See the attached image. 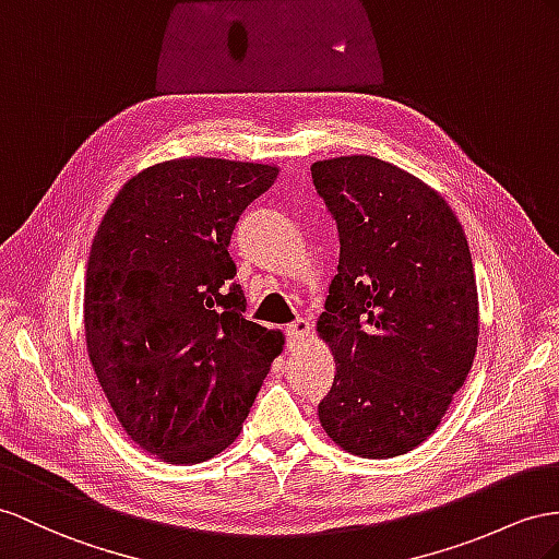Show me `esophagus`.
<instances>
[{"instance_id":"34e87169","label":"esophagus","mask_w":559,"mask_h":559,"mask_svg":"<svg viewBox=\"0 0 559 559\" xmlns=\"http://www.w3.org/2000/svg\"><path fill=\"white\" fill-rule=\"evenodd\" d=\"M288 340L293 342V345H299V342H305L309 337V323L305 319H297L295 323L288 325Z\"/></svg>"}]
</instances>
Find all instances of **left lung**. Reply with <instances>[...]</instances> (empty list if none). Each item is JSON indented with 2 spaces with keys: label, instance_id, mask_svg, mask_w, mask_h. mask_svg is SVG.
Listing matches in <instances>:
<instances>
[{
  "label": "left lung",
  "instance_id": "obj_1",
  "mask_svg": "<svg viewBox=\"0 0 559 559\" xmlns=\"http://www.w3.org/2000/svg\"><path fill=\"white\" fill-rule=\"evenodd\" d=\"M311 179L340 234L317 321L337 373L319 420L347 453L404 455L439 427L477 354L465 231L432 186L380 157L317 160Z\"/></svg>",
  "mask_w": 559,
  "mask_h": 559
}]
</instances>
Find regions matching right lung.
<instances>
[{
	"mask_svg": "<svg viewBox=\"0 0 559 559\" xmlns=\"http://www.w3.org/2000/svg\"><path fill=\"white\" fill-rule=\"evenodd\" d=\"M276 165L175 157L127 181L92 242L84 335L130 439L171 465L234 443L283 352V333L242 319L231 283L236 222Z\"/></svg>",
	"mask_w": 559,
	"mask_h": 559,
	"instance_id": "obj_1",
	"label": "right lung"
}]
</instances>
